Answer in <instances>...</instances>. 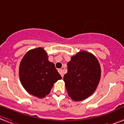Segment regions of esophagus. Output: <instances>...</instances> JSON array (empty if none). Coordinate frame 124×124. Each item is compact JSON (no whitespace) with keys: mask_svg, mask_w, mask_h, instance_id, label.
<instances>
[{"mask_svg":"<svg viewBox=\"0 0 124 124\" xmlns=\"http://www.w3.org/2000/svg\"><path fill=\"white\" fill-rule=\"evenodd\" d=\"M58 72H59V73L60 74V75L61 76V77L62 78H63V70H61V69H59L58 70Z\"/></svg>","mask_w":124,"mask_h":124,"instance_id":"obj_1","label":"esophagus"}]
</instances>
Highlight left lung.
<instances>
[{
  "label": "left lung",
  "mask_w": 124,
  "mask_h": 124,
  "mask_svg": "<svg viewBox=\"0 0 124 124\" xmlns=\"http://www.w3.org/2000/svg\"><path fill=\"white\" fill-rule=\"evenodd\" d=\"M68 72L63 81L68 96L75 101H81L92 95L97 88L101 70L93 54L82 50L72 56L67 64Z\"/></svg>",
  "instance_id": "8db88e82"
}]
</instances>
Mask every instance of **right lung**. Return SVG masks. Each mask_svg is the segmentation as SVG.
Here are the masks:
<instances>
[{
  "instance_id": "right-lung-1",
  "label": "right lung",
  "mask_w": 124,
  "mask_h": 124,
  "mask_svg": "<svg viewBox=\"0 0 124 124\" xmlns=\"http://www.w3.org/2000/svg\"><path fill=\"white\" fill-rule=\"evenodd\" d=\"M19 77L25 90L40 99L47 95L54 83L62 78L41 47L25 54L20 64Z\"/></svg>"
}]
</instances>
